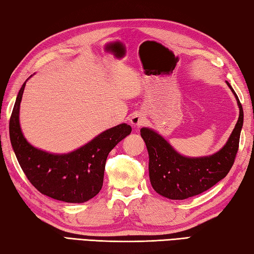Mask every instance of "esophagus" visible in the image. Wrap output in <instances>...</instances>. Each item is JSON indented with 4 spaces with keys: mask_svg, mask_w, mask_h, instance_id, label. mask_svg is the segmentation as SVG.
<instances>
[{
    "mask_svg": "<svg viewBox=\"0 0 254 254\" xmlns=\"http://www.w3.org/2000/svg\"><path fill=\"white\" fill-rule=\"evenodd\" d=\"M129 122L132 127L138 128L145 123V116L143 113H140V111H136V113L131 116Z\"/></svg>",
    "mask_w": 254,
    "mask_h": 254,
    "instance_id": "1",
    "label": "esophagus"
}]
</instances>
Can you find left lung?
Returning a JSON list of instances; mask_svg holds the SVG:
<instances>
[{"mask_svg":"<svg viewBox=\"0 0 254 254\" xmlns=\"http://www.w3.org/2000/svg\"><path fill=\"white\" fill-rule=\"evenodd\" d=\"M225 82L237 99L240 113L232 134L216 153L201 157L184 156L152 128L143 127L140 129L149 156L150 184L162 196L170 199L195 196L211 189L230 172L239 149L243 109L233 88L228 81Z\"/></svg>","mask_w":254,"mask_h":254,"instance_id":"8db88e82","label":"left lung"}]
</instances>
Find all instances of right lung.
Wrapping results in <instances>:
<instances>
[{
    "label": "right lung",
    "mask_w": 254,
    "mask_h": 254,
    "mask_svg": "<svg viewBox=\"0 0 254 254\" xmlns=\"http://www.w3.org/2000/svg\"><path fill=\"white\" fill-rule=\"evenodd\" d=\"M26 81L17 93L10 119L12 148L22 171L31 184L49 197L66 203L89 201L102 188L108 154L130 134L131 127L124 123L109 128L66 154H53L34 147L26 140L20 126V104Z\"/></svg>",
    "instance_id": "right-lung-1"
}]
</instances>
